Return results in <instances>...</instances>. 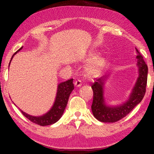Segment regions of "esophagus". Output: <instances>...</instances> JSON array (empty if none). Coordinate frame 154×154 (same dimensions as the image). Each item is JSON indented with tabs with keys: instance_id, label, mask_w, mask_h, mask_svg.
Segmentation results:
<instances>
[{
	"instance_id": "1",
	"label": "esophagus",
	"mask_w": 154,
	"mask_h": 154,
	"mask_svg": "<svg viewBox=\"0 0 154 154\" xmlns=\"http://www.w3.org/2000/svg\"><path fill=\"white\" fill-rule=\"evenodd\" d=\"M75 85L76 87H80L81 85H82V82H81V81L79 79L76 80L75 82Z\"/></svg>"
}]
</instances>
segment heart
Listing matches in <instances>:
<instances>
[{
    "instance_id": "b5f03b06",
    "label": "heart",
    "mask_w": 154,
    "mask_h": 154,
    "mask_svg": "<svg viewBox=\"0 0 154 154\" xmlns=\"http://www.w3.org/2000/svg\"><path fill=\"white\" fill-rule=\"evenodd\" d=\"M102 65V60L98 57H96L87 66V71L90 74H95L100 69Z\"/></svg>"
}]
</instances>
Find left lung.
I'll return each instance as SVG.
<instances>
[{"instance_id":"left-lung-1","label":"left lung","mask_w":154,"mask_h":154,"mask_svg":"<svg viewBox=\"0 0 154 154\" xmlns=\"http://www.w3.org/2000/svg\"><path fill=\"white\" fill-rule=\"evenodd\" d=\"M138 55L137 66L139 67V77L134 87L130 94L128 100L117 106H108L106 105L104 98V83L108 76L99 78L92 84L93 90V102L91 108L94 116L102 122L113 123L120 120L126 117L138 104L140 103L146 92L147 81L148 68L143 60L141 54L136 49Z\"/></svg>"}]
</instances>
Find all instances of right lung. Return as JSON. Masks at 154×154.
Returning <instances> with one entry per match:
<instances>
[{
    "label": "right lung",
    "mask_w": 154,
    "mask_h": 154,
    "mask_svg": "<svg viewBox=\"0 0 154 154\" xmlns=\"http://www.w3.org/2000/svg\"><path fill=\"white\" fill-rule=\"evenodd\" d=\"M22 48L23 47L20 48L12 56L11 60H10L9 62V65L14 56L18 51H20ZM72 82H73V79H71L66 81V82L59 83L58 85V90H57L55 102H54L51 109L48 113H46L41 116H32L20 110L22 113L24 115L26 118L29 119L30 122L39 125V126H48V125L56 123V122H58L62 116L63 115L64 109L67 105L68 100H69V96L72 92V91L74 90V84Z\"/></svg>",
    "instance_id": "obj_1"
}]
</instances>
